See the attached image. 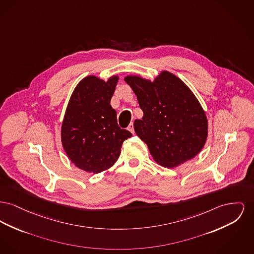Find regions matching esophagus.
Listing matches in <instances>:
<instances>
[{"mask_svg":"<svg viewBox=\"0 0 254 254\" xmlns=\"http://www.w3.org/2000/svg\"><path fill=\"white\" fill-rule=\"evenodd\" d=\"M127 129H128L132 134L134 133V127H133V123H130V124H129V126H128Z\"/></svg>","mask_w":254,"mask_h":254,"instance_id":"obj_1","label":"esophagus"}]
</instances>
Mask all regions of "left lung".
Listing matches in <instances>:
<instances>
[{
	"label": "left lung",
	"instance_id": "left-lung-1",
	"mask_svg": "<svg viewBox=\"0 0 254 254\" xmlns=\"http://www.w3.org/2000/svg\"><path fill=\"white\" fill-rule=\"evenodd\" d=\"M143 118L135 120L136 134L144 141L154 161L166 168L178 167L205 145L208 121L194 93L177 75L162 71L153 81L127 75Z\"/></svg>",
	"mask_w": 254,
	"mask_h": 254
}]
</instances>
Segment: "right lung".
Wrapping results in <instances>:
<instances>
[{"instance_id": "right-lung-1", "label": "right lung", "mask_w": 254, "mask_h": 254, "mask_svg": "<svg viewBox=\"0 0 254 254\" xmlns=\"http://www.w3.org/2000/svg\"><path fill=\"white\" fill-rule=\"evenodd\" d=\"M119 76L107 81L88 75L75 86L61 127V142L74 164L98 174L117 161L123 142L131 137L117 124L116 110L110 105Z\"/></svg>"}]
</instances>
